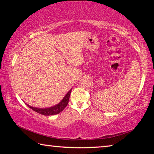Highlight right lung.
<instances>
[{"instance_id": "obj_1", "label": "right lung", "mask_w": 154, "mask_h": 154, "mask_svg": "<svg viewBox=\"0 0 154 154\" xmlns=\"http://www.w3.org/2000/svg\"><path fill=\"white\" fill-rule=\"evenodd\" d=\"M71 90L72 89H71L69 91V92L66 94V95L64 96V98L62 99L60 103L58 104V105L52 106V107H49L47 109H38V108L32 107V106H29L28 105H26L34 111H35L36 113L39 114L43 115V116H52V115L58 114L60 113L61 111L64 110V108L67 106L68 103H69V97L71 92Z\"/></svg>"}]
</instances>
